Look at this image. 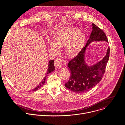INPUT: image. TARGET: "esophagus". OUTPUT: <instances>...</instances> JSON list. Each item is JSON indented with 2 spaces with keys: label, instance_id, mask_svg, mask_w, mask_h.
I'll return each mask as SVG.
<instances>
[{
  "label": "esophagus",
  "instance_id": "esophagus-1",
  "mask_svg": "<svg viewBox=\"0 0 125 125\" xmlns=\"http://www.w3.org/2000/svg\"><path fill=\"white\" fill-rule=\"evenodd\" d=\"M62 60L61 59H57L55 61V65L57 68H61L62 67Z\"/></svg>",
  "mask_w": 125,
  "mask_h": 125
}]
</instances>
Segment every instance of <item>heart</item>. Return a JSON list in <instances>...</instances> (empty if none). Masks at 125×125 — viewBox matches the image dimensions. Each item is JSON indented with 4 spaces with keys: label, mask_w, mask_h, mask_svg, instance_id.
I'll return each instance as SVG.
<instances>
[{
    "label": "heart",
    "mask_w": 125,
    "mask_h": 125,
    "mask_svg": "<svg viewBox=\"0 0 125 125\" xmlns=\"http://www.w3.org/2000/svg\"><path fill=\"white\" fill-rule=\"evenodd\" d=\"M86 36L77 28L68 27L54 36V42L49 41L50 48L58 52L59 48H65L66 54L70 57L76 56L83 47Z\"/></svg>",
    "instance_id": "obj_1"
}]
</instances>
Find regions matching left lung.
<instances>
[{
	"label": "left lung",
	"mask_w": 125,
	"mask_h": 125,
	"mask_svg": "<svg viewBox=\"0 0 125 125\" xmlns=\"http://www.w3.org/2000/svg\"><path fill=\"white\" fill-rule=\"evenodd\" d=\"M92 31L87 43L78 55L71 60L68 64V69L70 71L68 81L65 84L68 89L77 93H84L94 88L101 80L104 74L109 57V47L106 54L102 60L91 66L85 62V53L88 45L92 42L105 41L108 42L104 31L94 23Z\"/></svg>",
	"instance_id": "obj_1"
}]
</instances>
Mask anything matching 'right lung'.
I'll list each match as a JSON object with an SVG mask.
<instances>
[{"instance_id": "obj_1", "label": "right lung", "mask_w": 125, "mask_h": 125, "mask_svg": "<svg viewBox=\"0 0 125 125\" xmlns=\"http://www.w3.org/2000/svg\"><path fill=\"white\" fill-rule=\"evenodd\" d=\"M55 70V66H54V60H51L49 62V65H48V70L47 71V73L45 74V76L43 77L42 79V81L39 83V84L38 85V86L35 88L34 89L32 90V91H35L38 90V89H40L41 87H42L43 84H44L46 78H47V76H48V74L50 73H52V71H54Z\"/></svg>"}]
</instances>
